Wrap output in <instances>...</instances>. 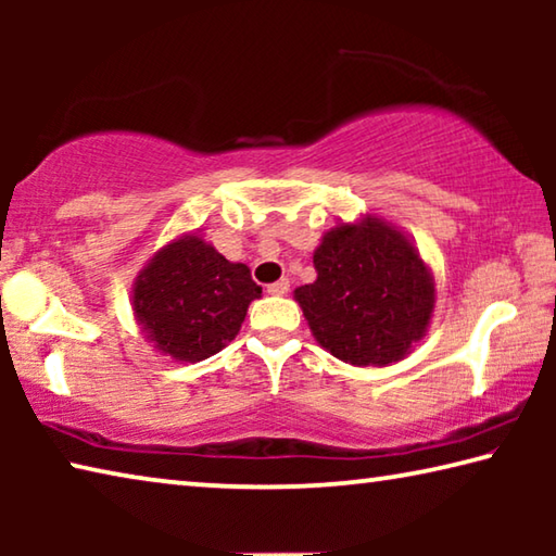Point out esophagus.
Masks as SVG:
<instances>
[{"mask_svg": "<svg viewBox=\"0 0 556 556\" xmlns=\"http://www.w3.org/2000/svg\"><path fill=\"white\" fill-rule=\"evenodd\" d=\"M267 291L271 296H285L287 291H289V281L287 279H279V281H275V285H267Z\"/></svg>", "mask_w": 556, "mask_h": 556, "instance_id": "esophagus-1", "label": "esophagus"}]
</instances>
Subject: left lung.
Here are the masks:
<instances>
[{"label":"left lung","instance_id":"1","mask_svg":"<svg viewBox=\"0 0 556 556\" xmlns=\"http://www.w3.org/2000/svg\"><path fill=\"white\" fill-rule=\"evenodd\" d=\"M316 281L294 289L316 343L357 368L409 355L434 314V277L414 242L380 215L338 223L314 252Z\"/></svg>","mask_w":556,"mask_h":556}]
</instances>
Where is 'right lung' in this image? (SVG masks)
Returning <instances> with one entry per match:
<instances>
[{"label": "right lung", "mask_w": 556, "mask_h": 556, "mask_svg": "<svg viewBox=\"0 0 556 556\" xmlns=\"http://www.w3.org/2000/svg\"><path fill=\"white\" fill-rule=\"evenodd\" d=\"M260 296L250 267L225 260L195 230L154 252L131 287V312L159 353L201 363L238 336Z\"/></svg>", "instance_id": "obj_1"}]
</instances>
